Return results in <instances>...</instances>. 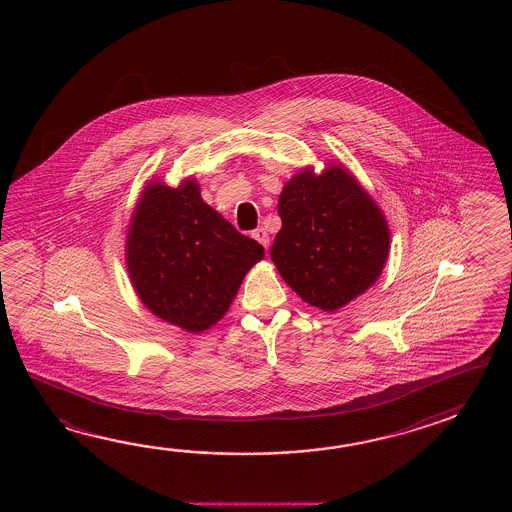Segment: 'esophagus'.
<instances>
[{"label": "esophagus", "instance_id": "obj_1", "mask_svg": "<svg viewBox=\"0 0 512 512\" xmlns=\"http://www.w3.org/2000/svg\"><path fill=\"white\" fill-rule=\"evenodd\" d=\"M252 238L258 241V243H261L265 249H267V247H269V243H271V238H269L267 230L261 229V227L260 229L252 230Z\"/></svg>", "mask_w": 512, "mask_h": 512}]
</instances>
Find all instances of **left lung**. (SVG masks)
<instances>
[{
  "instance_id": "obj_1",
  "label": "left lung",
  "mask_w": 512,
  "mask_h": 512,
  "mask_svg": "<svg viewBox=\"0 0 512 512\" xmlns=\"http://www.w3.org/2000/svg\"><path fill=\"white\" fill-rule=\"evenodd\" d=\"M278 214L271 260L307 304L333 313L379 280L390 254L388 221L344 164L294 174Z\"/></svg>"
}]
</instances>
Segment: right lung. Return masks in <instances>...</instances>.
Wrapping results in <instances>:
<instances>
[{
	"label": "right lung",
	"instance_id": "right-lung-1",
	"mask_svg": "<svg viewBox=\"0 0 512 512\" xmlns=\"http://www.w3.org/2000/svg\"><path fill=\"white\" fill-rule=\"evenodd\" d=\"M201 197L196 179H150L131 214L126 269L142 304L164 322L203 333L229 311L245 274L263 260Z\"/></svg>",
	"mask_w": 512,
	"mask_h": 512
}]
</instances>
